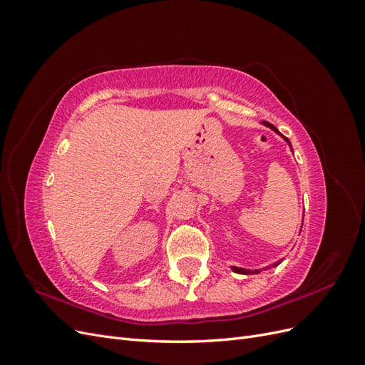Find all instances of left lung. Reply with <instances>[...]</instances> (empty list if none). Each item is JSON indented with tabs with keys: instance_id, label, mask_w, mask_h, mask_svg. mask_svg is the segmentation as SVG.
<instances>
[{
	"instance_id": "1",
	"label": "left lung",
	"mask_w": 365,
	"mask_h": 365,
	"mask_svg": "<svg viewBox=\"0 0 365 365\" xmlns=\"http://www.w3.org/2000/svg\"><path fill=\"white\" fill-rule=\"evenodd\" d=\"M263 125H264V126H268V128H271V129H272L274 132H277V134H279V135H282V134H280V132H279V129H277V128H275V126H272L271 123H268V121H263ZM282 137H283V140H284L286 143H288V145L291 146V143H289V140H288V138H286L284 135H282ZM291 149H292V148H291ZM282 260H283V259H282ZM282 260H279V262H275V263H272V264H271V267H277V264H279V263H280ZM231 269H233V271H235V272H237V274H259V272H260V269H245V268H239V267H231ZM263 269H264V268H263Z\"/></svg>"
}]
</instances>
